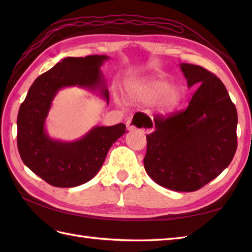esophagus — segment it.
I'll return each instance as SVG.
<instances>
[{"label": "esophagus", "instance_id": "34e87169", "mask_svg": "<svg viewBox=\"0 0 252 252\" xmlns=\"http://www.w3.org/2000/svg\"><path fill=\"white\" fill-rule=\"evenodd\" d=\"M135 129L146 130V126L144 125L143 120H141V119H132V118H129L126 121V130L133 131Z\"/></svg>", "mask_w": 252, "mask_h": 252}]
</instances>
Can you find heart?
<instances>
[{
    "instance_id": "heart-1",
    "label": "heart",
    "mask_w": 252,
    "mask_h": 252,
    "mask_svg": "<svg viewBox=\"0 0 252 252\" xmlns=\"http://www.w3.org/2000/svg\"><path fill=\"white\" fill-rule=\"evenodd\" d=\"M129 98L138 104H154L160 116L173 114L183 98V92L178 85H170L158 77H146L134 80L126 87Z\"/></svg>"
}]
</instances>
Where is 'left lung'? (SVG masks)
Listing matches in <instances>:
<instances>
[{
	"instance_id": "1",
	"label": "left lung",
	"mask_w": 252,
	"mask_h": 252,
	"mask_svg": "<svg viewBox=\"0 0 252 252\" xmlns=\"http://www.w3.org/2000/svg\"><path fill=\"white\" fill-rule=\"evenodd\" d=\"M189 88H197L187 109L155 118L146 135L145 171L160 186L194 191L228 167L237 148V111L226 88L205 68L182 63ZM153 127L149 118L141 114Z\"/></svg>"
}]
</instances>
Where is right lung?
Instances as JSON below:
<instances>
[{"label": "right lung", "instance_id": "obj_1", "mask_svg": "<svg viewBox=\"0 0 252 252\" xmlns=\"http://www.w3.org/2000/svg\"><path fill=\"white\" fill-rule=\"evenodd\" d=\"M107 55L66 57L41 74L31 85L17 117V146L32 172L56 187H74L97 174L107 153L126 133V125L95 126L79 140L66 142L50 136L45 127L58 91L78 87L100 96L109 104V92L100 67Z\"/></svg>", "mask_w": 252, "mask_h": 252}]
</instances>
